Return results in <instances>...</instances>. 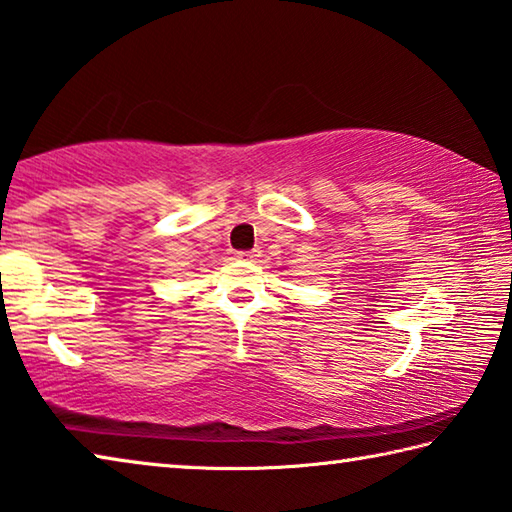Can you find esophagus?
Returning a JSON list of instances; mask_svg holds the SVG:
<instances>
[{
  "label": "esophagus",
  "mask_w": 512,
  "mask_h": 512,
  "mask_svg": "<svg viewBox=\"0 0 512 512\" xmlns=\"http://www.w3.org/2000/svg\"><path fill=\"white\" fill-rule=\"evenodd\" d=\"M256 256H258V251H256V249H251V251H238V258H240V261H254Z\"/></svg>",
  "instance_id": "34e87169"
}]
</instances>
